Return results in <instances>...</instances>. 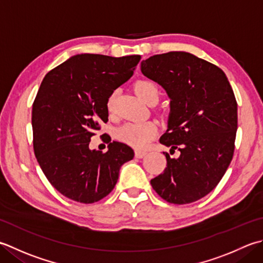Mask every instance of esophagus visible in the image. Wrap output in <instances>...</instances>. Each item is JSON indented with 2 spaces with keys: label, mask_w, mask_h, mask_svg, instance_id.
I'll return each mask as SVG.
<instances>
[{
  "label": "esophagus",
  "mask_w": 263,
  "mask_h": 263,
  "mask_svg": "<svg viewBox=\"0 0 263 263\" xmlns=\"http://www.w3.org/2000/svg\"><path fill=\"white\" fill-rule=\"evenodd\" d=\"M147 155L146 152H142V151H136V157L137 158H142Z\"/></svg>",
  "instance_id": "esophagus-1"
}]
</instances>
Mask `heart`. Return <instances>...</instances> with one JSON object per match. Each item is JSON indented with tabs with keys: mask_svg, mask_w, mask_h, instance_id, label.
Instances as JSON below:
<instances>
[{
	"mask_svg": "<svg viewBox=\"0 0 263 263\" xmlns=\"http://www.w3.org/2000/svg\"><path fill=\"white\" fill-rule=\"evenodd\" d=\"M137 95L142 100L149 102L153 99H158L157 86L151 81H138L135 84ZM115 95L112 93L107 100L108 110L114 108ZM157 125L154 122H132L126 123L117 130L116 137L118 140L125 142L135 148H146L157 135Z\"/></svg>",
	"mask_w": 263,
	"mask_h": 263,
	"instance_id": "heart-1",
	"label": "heart"
}]
</instances>
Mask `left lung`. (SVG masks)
Returning <instances> with one entry per match:
<instances>
[{"instance_id":"obj_1","label":"left lung","mask_w":263,"mask_h":263,"mask_svg":"<svg viewBox=\"0 0 263 263\" xmlns=\"http://www.w3.org/2000/svg\"><path fill=\"white\" fill-rule=\"evenodd\" d=\"M142 74L162 85L171 99L167 131L159 142L180 152L170 157L152 187L171 204H189L218 186L233 159L237 101L218 66L182 51L153 55Z\"/></svg>"}]
</instances>
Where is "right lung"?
Segmentation results:
<instances>
[{"mask_svg":"<svg viewBox=\"0 0 263 263\" xmlns=\"http://www.w3.org/2000/svg\"><path fill=\"white\" fill-rule=\"evenodd\" d=\"M141 55L77 54L50 70L33 102V147L49 182L67 198L91 204L105 198L120 167L135 156L125 143L90 151L108 121L107 100L133 75ZM107 142V143H108Z\"/></svg>","mask_w":263,"mask_h":263,"instance_id":"1","label":"right lung"}]
</instances>
